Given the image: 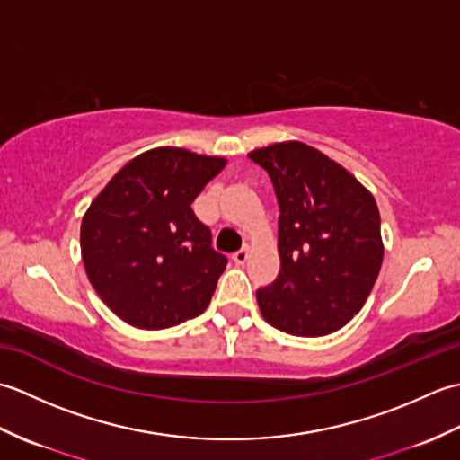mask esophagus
Instances as JSON below:
<instances>
[{
	"instance_id": "esophagus-1",
	"label": "esophagus",
	"mask_w": 460,
	"mask_h": 460,
	"mask_svg": "<svg viewBox=\"0 0 460 460\" xmlns=\"http://www.w3.org/2000/svg\"><path fill=\"white\" fill-rule=\"evenodd\" d=\"M233 261L237 262V265H245L247 259H249V249H239L237 252H233Z\"/></svg>"
}]
</instances>
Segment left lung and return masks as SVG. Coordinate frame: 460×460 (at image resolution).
Masks as SVG:
<instances>
[{
  "label": "left lung",
  "instance_id": "obj_1",
  "mask_svg": "<svg viewBox=\"0 0 460 460\" xmlns=\"http://www.w3.org/2000/svg\"><path fill=\"white\" fill-rule=\"evenodd\" d=\"M279 199L280 272L257 290L261 314L292 336L316 338L361 310L384 261L374 195L354 175L302 142L249 154Z\"/></svg>",
  "mask_w": 460,
  "mask_h": 460
}]
</instances>
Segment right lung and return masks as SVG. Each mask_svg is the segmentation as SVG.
I'll return each mask as SVG.
<instances>
[{"label": "right lung", "instance_id": "obj_1", "mask_svg": "<svg viewBox=\"0 0 460 460\" xmlns=\"http://www.w3.org/2000/svg\"><path fill=\"white\" fill-rule=\"evenodd\" d=\"M225 165L181 148L136 155L96 195L81 225L91 285L116 316L170 328L208 308L227 257L191 209Z\"/></svg>", "mask_w": 460, "mask_h": 460}]
</instances>
